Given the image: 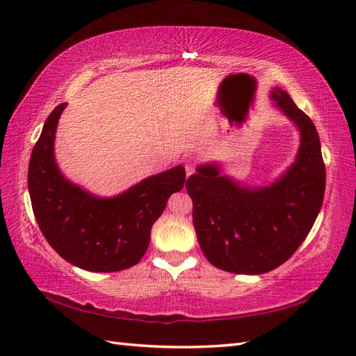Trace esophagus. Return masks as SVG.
Instances as JSON below:
<instances>
[{
    "label": "esophagus",
    "instance_id": "obj_1",
    "mask_svg": "<svg viewBox=\"0 0 356 356\" xmlns=\"http://www.w3.org/2000/svg\"><path fill=\"white\" fill-rule=\"evenodd\" d=\"M197 168V161L194 157H190L185 161V170H186V176H191V174Z\"/></svg>",
    "mask_w": 356,
    "mask_h": 356
}]
</instances>
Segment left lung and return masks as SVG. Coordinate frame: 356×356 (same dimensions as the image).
<instances>
[{
  "instance_id": "obj_1",
  "label": "left lung",
  "mask_w": 356,
  "mask_h": 356,
  "mask_svg": "<svg viewBox=\"0 0 356 356\" xmlns=\"http://www.w3.org/2000/svg\"><path fill=\"white\" fill-rule=\"evenodd\" d=\"M270 96L301 133L297 162L282 180L245 188L220 176L217 165L199 166L186 180L203 254L213 266L234 274H264L289 260L323 205L326 166L316 128L283 90Z\"/></svg>"
}]
</instances>
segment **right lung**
<instances>
[{
    "label": "right lung",
    "mask_w": 356,
    "mask_h": 356,
    "mask_svg": "<svg viewBox=\"0 0 356 356\" xmlns=\"http://www.w3.org/2000/svg\"><path fill=\"white\" fill-rule=\"evenodd\" d=\"M65 104L50 113L29 163V193L42 236L64 260L92 272H116L140 261L151 226L186 172L176 166L142 180L113 199H99L63 177L53 157L58 119Z\"/></svg>",
    "instance_id": "1"
}]
</instances>
